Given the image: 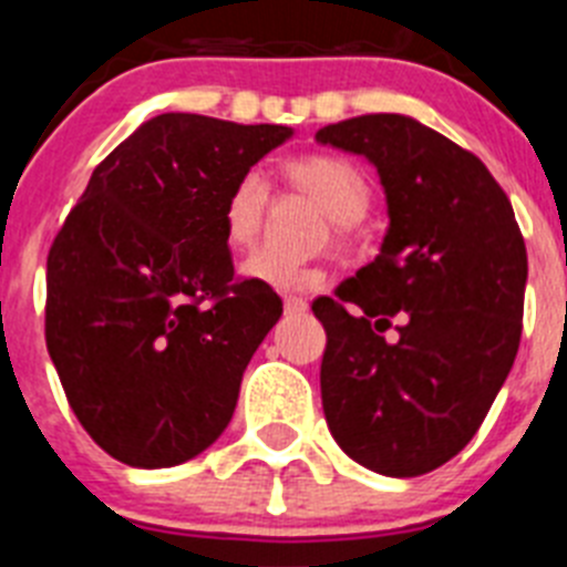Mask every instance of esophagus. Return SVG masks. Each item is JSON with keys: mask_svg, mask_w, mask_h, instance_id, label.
<instances>
[{"mask_svg": "<svg viewBox=\"0 0 567 567\" xmlns=\"http://www.w3.org/2000/svg\"><path fill=\"white\" fill-rule=\"evenodd\" d=\"M284 309H287V315H303L309 309V303L303 298H298V295H284Z\"/></svg>", "mask_w": 567, "mask_h": 567, "instance_id": "obj_1", "label": "esophagus"}]
</instances>
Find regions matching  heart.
I'll return each mask as SVG.
<instances>
[{"instance_id":"1","label":"heart","mask_w":567,"mask_h":567,"mask_svg":"<svg viewBox=\"0 0 567 567\" xmlns=\"http://www.w3.org/2000/svg\"><path fill=\"white\" fill-rule=\"evenodd\" d=\"M280 173L289 187L309 195L329 215V229L338 240L349 238L354 221L363 218L372 202V187L365 182L363 169L340 155H298V158H289ZM267 202L269 189L260 173L249 169L235 178L221 207V227L229 247L247 249L258 238ZM244 275L275 289H312L323 278L318 267L287 260L275 252H255L244 264Z\"/></svg>"}]
</instances>
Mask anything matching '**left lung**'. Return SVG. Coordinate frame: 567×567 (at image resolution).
<instances>
[{"mask_svg":"<svg viewBox=\"0 0 567 567\" xmlns=\"http://www.w3.org/2000/svg\"><path fill=\"white\" fill-rule=\"evenodd\" d=\"M315 142L365 155L389 207L378 258L312 303L329 432L354 463L420 477L468 445L517 358L523 233L477 155L409 115L346 118Z\"/></svg>","mask_w":567,"mask_h":567,"instance_id":"left-lung-1","label":"left lung"}]
</instances>
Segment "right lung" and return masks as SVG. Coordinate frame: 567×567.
<instances>
[{
    "label": "right lung",
    "instance_id": "obj_1",
    "mask_svg": "<svg viewBox=\"0 0 567 567\" xmlns=\"http://www.w3.org/2000/svg\"><path fill=\"white\" fill-rule=\"evenodd\" d=\"M292 135L195 113L144 122L93 169L48 255L44 340L68 403L110 457L187 463L221 437L284 303L235 278L221 207Z\"/></svg>",
    "mask_w": 567,
    "mask_h": 567
}]
</instances>
